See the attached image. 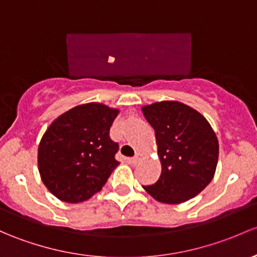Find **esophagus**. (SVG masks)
Segmentation results:
<instances>
[{
    "instance_id": "1",
    "label": "esophagus",
    "mask_w": 257,
    "mask_h": 257,
    "mask_svg": "<svg viewBox=\"0 0 257 257\" xmlns=\"http://www.w3.org/2000/svg\"><path fill=\"white\" fill-rule=\"evenodd\" d=\"M142 154H139V153H138V154H136V155H134L133 156V158H132V163H133V164H138V163H139V160H140V159H142Z\"/></svg>"
}]
</instances>
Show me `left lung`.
Returning a JSON list of instances; mask_svg holds the SVG:
<instances>
[{"mask_svg": "<svg viewBox=\"0 0 257 257\" xmlns=\"http://www.w3.org/2000/svg\"><path fill=\"white\" fill-rule=\"evenodd\" d=\"M155 131L160 178L144 190L161 203L178 204L204 190L214 176L219 144L208 120L193 108L176 101L143 107Z\"/></svg>", "mask_w": 257, "mask_h": 257, "instance_id": "1", "label": "left lung"}]
</instances>
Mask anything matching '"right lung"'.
Segmentation results:
<instances>
[{"label": "right lung", "instance_id": "add662e5", "mask_svg": "<svg viewBox=\"0 0 257 257\" xmlns=\"http://www.w3.org/2000/svg\"><path fill=\"white\" fill-rule=\"evenodd\" d=\"M118 112L92 102L71 108L50 124L40 140L38 167L54 196L79 203L102 190L119 165V145L109 137Z\"/></svg>", "mask_w": 257, "mask_h": 257}]
</instances>
